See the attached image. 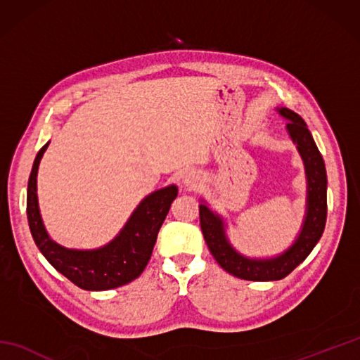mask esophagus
Here are the masks:
<instances>
[{
  "mask_svg": "<svg viewBox=\"0 0 360 360\" xmlns=\"http://www.w3.org/2000/svg\"><path fill=\"white\" fill-rule=\"evenodd\" d=\"M182 182H184V186L187 188H196L198 186L201 184V176H200V173H196V172H188V173L184 174Z\"/></svg>",
  "mask_w": 360,
  "mask_h": 360,
  "instance_id": "1",
  "label": "esophagus"
}]
</instances>
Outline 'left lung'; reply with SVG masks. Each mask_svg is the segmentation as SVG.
Segmentation results:
<instances>
[{"mask_svg": "<svg viewBox=\"0 0 360 360\" xmlns=\"http://www.w3.org/2000/svg\"><path fill=\"white\" fill-rule=\"evenodd\" d=\"M283 117L289 120L286 129L297 145L304 164L308 181L307 215L292 246L274 258H248L238 254L226 236L224 221L207 205H200V223L204 240L217 263L235 277L250 281L281 280L292 272L316 248L326 223V170L323 158L312 139L304 120L288 108H278Z\"/></svg>", "mask_w": 360, "mask_h": 360, "instance_id": "obj_1", "label": "left lung"}]
</instances>
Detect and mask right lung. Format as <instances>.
<instances>
[{"instance_id":"right-lung-1","label":"right lung","mask_w":360,"mask_h":360,"mask_svg":"<svg viewBox=\"0 0 360 360\" xmlns=\"http://www.w3.org/2000/svg\"><path fill=\"white\" fill-rule=\"evenodd\" d=\"M48 145L37 153L27 182V221L37 248L60 274L82 289L106 290L133 281L150 262L159 229L178 196V187L168 186L143 198L124 229L106 246L93 250L66 249L51 240L38 209L37 172Z\"/></svg>"}]
</instances>
